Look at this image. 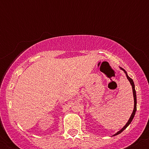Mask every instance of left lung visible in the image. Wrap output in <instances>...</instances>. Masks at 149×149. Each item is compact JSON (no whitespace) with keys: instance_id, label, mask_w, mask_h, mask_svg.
I'll list each match as a JSON object with an SVG mask.
<instances>
[{"instance_id":"8db88e82","label":"left lung","mask_w":149,"mask_h":149,"mask_svg":"<svg viewBox=\"0 0 149 149\" xmlns=\"http://www.w3.org/2000/svg\"><path fill=\"white\" fill-rule=\"evenodd\" d=\"M120 69H122L123 71H124V72L125 73L126 76H127V78L128 79V80H129V81H130V84H131V85H132V92H133V96H134V110H133V112H132V115H131V116H130V118L129 120L127 121V123H126L124 127H123L122 129L120 130L117 133H116V134H114L113 136H116V135L119 134L120 133L122 132L125 129V128H127V126L129 125L131 123L132 120L133 118H134V115H135V113H136V91H135V88H134V82H133V80H132V78H130L129 76H128L127 73V72H126V71H125V70H124L123 69H122V68H120Z\"/></svg>"}]
</instances>
